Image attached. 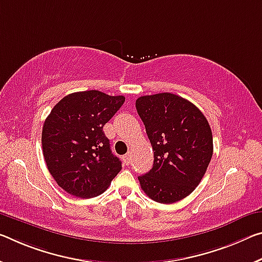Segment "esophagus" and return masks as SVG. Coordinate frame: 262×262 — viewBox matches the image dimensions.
Wrapping results in <instances>:
<instances>
[{
  "mask_svg": "<svg viewBox=\"0 0 262 262\" xmlns=\"http://www.w3.org/2000/svg\"><path fill=\"white\" fill-rule=\"evenodd\" d=\"M130 157H132V152H128V154H126V155L123 156V162H124V164L128 165V164L130 163Z\"/></svg>",
  "mask_w": 262,
  "mask_h": 262,
  "instance_id": "34e87169",
  "label": "esophagus"
}]
</instances>
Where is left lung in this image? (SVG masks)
Instances as JSON below:
<instances>
[{
	"label": "left lung",
	"mask_w": 262,
	"mask_h": 262,
	"mask_svg": "<svg viewBox=\"0 0 262 262\" xmlns=\"http://www.w3.org/2000/svg\"><path fill=\"white\" fill-rule=\"evenodd\" d=\"M154 150L149 172L139 176L148 197L171 204L192 192L213 154L212 132L192 102L172 93L143 95L135 102Z\"/></svg>",
	"instance_id": "obj_1"
}]
</instances>
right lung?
Returning a JSON list of instances; mask_svg holds the SVG:
<instances>
[{"label":"right lung","mask_w":262,"mask_h":262,"mask_svg":"<svg viewBox=\"0 0 262 262\" xmlns=\"http://www.w3.org/2000/svg\"><path fill=\"white\" fill-rule=\"evenodd\" d=\"M123 95L84 91L66 95L45 119L41 146L57 184L78 198L101 194L121 170L102 128L123 105Z\"/></svg>","instance_id":"right-lung-1"}]
</instances>
